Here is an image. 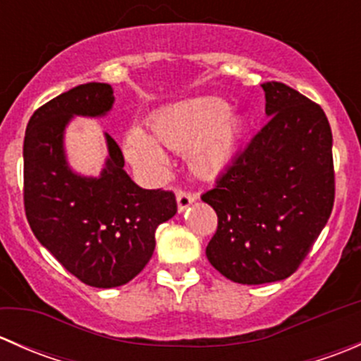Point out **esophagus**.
Returning a JSON list of instances; mask_svg holds the SVG:
<instances>
[{"label": "esophagus", "mask_w": 361, "mask_h": 361, "mask_svg": "<svg viewBox=\"0 0 361 361\" xmlns=\"http://www.w3.org/2000/svg\"><path fill=\"white\" fill-rule=\"evenodd\" d=\"M195 194L187 190H178L176 192V202H178V211H185L192 202H195Z\"/></svg>", "instance_id": "1"}]
</instances>
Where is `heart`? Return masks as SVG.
Segmentation results:
<instances>
[{
  "instance_id": "b5f03b06",
  "label": "heart",
  "mask_w": 361,
  "mask_h": 361,
  "mask_svg": "<svg viewBox=\"0 0 361 361\" xmlns=\"http://www.w3.org/2000/svg\"><path fill=\"white\" fill-rule=\"evenodd\" d=\"M150 129L160 145L185 152L192 169L207 174L224 169L238 154L246 118L232 113L227 101L220 97H194L154 115ZM154 140L137 127L127 130L123 148L130 162L148 171L164 167L166 154Z\"/></svg>"
}]
</instances>
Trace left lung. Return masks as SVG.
Wrapping results in <instances>:
<instances>
[{
	"label": "left lung",
	"mask_w": 361,
	"mask_h": 361,
	"mask_svg": "<svg viewBox=\"0 0 361 361\" xmlns=\"http://www.w3.org/2000/svg\"><path fill=\"white\" fill-rule=\"evenodd\" d=\"M269 122L201 199L218 216L209 264L241 285L286 279L336 199L332 129L322 106L279 82L262 85Z\"/></svg>",
	"instance_id": "8db88e82"
}]
</instances>
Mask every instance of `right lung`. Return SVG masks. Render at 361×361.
<instances>
[{
  "instance_id": "1",
  "label": "right lung",
  "mask_w": 361,
  "mask_h": 361,
  "mask_svg": "<svg viewBox=\"0 0 361 361\" xmlns=\"http://www.w3.org/2000/svg\"><path fill=\"white\" fill-rule=\"evenodd\" d=\"M108 83H83L38 108L24 137V207L42 246L75 278L115 288L136 278L155 250V231L176 214L173 192L145 190L123 171L116 141L104 133L108 159L97 178L69 167L64 130L73 116L111 110Z\"/></svg>"
}]
</instances>
